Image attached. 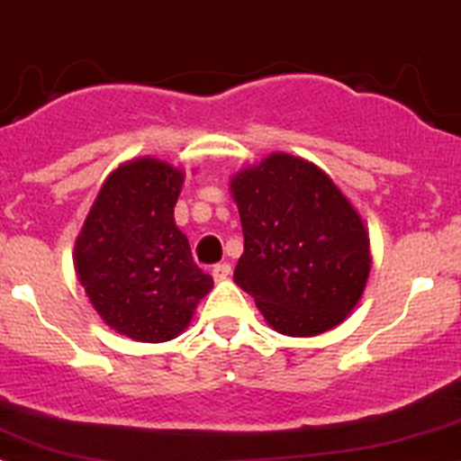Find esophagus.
<instances>
[{
	"label": "esophagus",
	"mask_w": 461,
	"mask_h": 461,
	"mask_svg": "<svg viewBox=\"0 0 461 461\" xmlns=\"http://www.w3.org/2000/svg\"><path fill=\"white\" fill-rule=\"evenodd\" d=\"M211 275H213V279H216V282H225V279L231 275V266L230 264H216L213 266V270H211Z\"/></svg>",
	"instance_id": "esophagus-1"
}]
</instances>
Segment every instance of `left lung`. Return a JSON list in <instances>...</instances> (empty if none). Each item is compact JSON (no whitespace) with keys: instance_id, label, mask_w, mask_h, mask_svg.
<instances>
[{"instance_id":"obj_1","label":"left lung","mask_w":461,"mask_h":461,"mask_svg":"<svg viewBox=\"0 0 461 461\" xmlns=\"http://www.w3.org/2000/svg\"><path fill=\"white\" fill-rule=\"evenodd\" d=\"M243 227L234 282L286 337H316L357 307L371 273L359 211L316 163L273 152L230 182Z\"/></svg>"}]
</instances>
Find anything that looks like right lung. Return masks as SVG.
I'll return each instance as SVG.
<instances>
[{"instance_id": "1", "label": "right lung", "mask_w": 461, "mask_h": 461, "mask_svg": "<svg viewBox=\"0 0 461 461\" xmlns=\"http://www.w3.org/2000/svg\"><path fill=\"white\" fill-rule=\"evenodd\" d=\"M184 170L154 157L124 161L102 184L75 240L86 298L122 337L163 343L188 328L213 279L175 222Z\"/></svg>"}]
</instances>
